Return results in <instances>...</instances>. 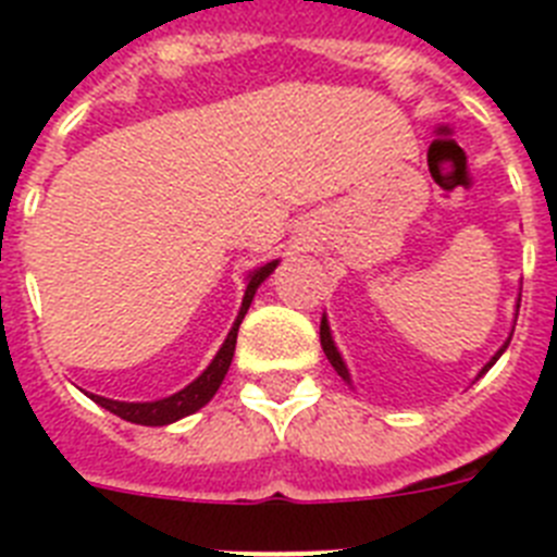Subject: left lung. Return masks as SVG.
<instances>
[{"label": "left lung", "mask_w": 557, "mask_h": 557, "mask_svg": "<svg viewBox=\"0 0 557 557\" xmlns=\"http://www.w3.org/2000/svg\"><path fill=\"white\" fill-rule=\"evenodd\" d=\"M508 343H510V337L505 339V346H502L499 351H496L494 357H491V362H488V366H485V368H482L480 373H476V379H480L482 373H485V371H488L491 366H494L496 359L502 357V351H505V348H508ZM321 346H323V354H326V359H329V362H332V368H334V371H337L339 376L346 379L348 385H351V376H348V368H346V362H343V357H339L337 346H334V339H332V332H329V321H326V314H323V321H321Z\"/></svg>", "instance_id": "obj_1"}]
</instances>
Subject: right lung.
<instances>
[{"label": "right lung", "instance_id": "1", "mask_svg": "<svg viewBox=\"0 0 557 557\" xmlns=\"http://www.w3.org/2000/svg\"><path fill=\"white\" fill-rule=\"evenodd\" d=\"M278 259L275 262L262 264V268H256L253 273L248 275V287H245V298L243 307H239V314H236L234 326H231L228 337H225L223 348L218 351V357L211 359V366L200 373L191 385H186L184 391L172 393V396L159 398V401H113V398L106 396H91V401H97L100 407H106L108 412L113 416L125 418L131 424H141V426H164L172 424V421H178V418L191 416V412H198L200 407H206L211 401V396L220 391L223 385L225 373L231 368V359H234V348H236V332H239V323H243L245 312H248L250 301H253L256 289L259 284L268 278L270 273L275 270Z\"/></svg>", "mask_w": 557, "mask_h": 557}]
</instances>
